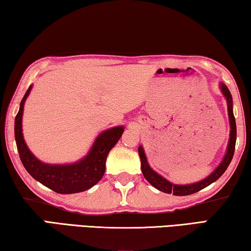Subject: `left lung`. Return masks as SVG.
<instances>
[{"label": "left lung", "mask_w": 251, "mask_h": 251, "mask_svg": "<svg viewBox=\"0 0 251 251\" xmlns=\"http://www.w3.org/2000/svg\"><path fill=\"white\" fill-rule=\"evenodd\" d=\"M220 90H222V93L224 94V96L226 97V100H227L229 123H230V136H229L227 151L223 161L218 165V167L216 168L209 176L205 178V179L195 182V184H189V185L173 184V182L165 179L163 176L158 175L156 172L152 171L150 165H148V161H147L143 146L138 147V154H139V157H141L143 175L151 185H152L155 188L160 190V192L166 193V194H173L175 195V196H187V195H192L212 184V182L217 180L218 178L222 176L225 172H226V169L228 168L229 164H230V161L232 159L233 152H235L237 128H236L235 116H233V112H232V97H231L230 92H229L226 85L223 83L220 84Z\"/></svg>", "instance_id": "1"}]
</instances>
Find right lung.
<instances>
[{
	"instance_id": "obj_1",
	"label": "right lung",
	"mask_w": 251,
	"mask_h": 251,
	"mask_svg": "<svg viewBox=\"0 0 251 251\" xmlns=\"http://www.w3.org/2000/svg\"><path fill=\"white\" fill-rule=\"evenodd\" d=\"M31 90L32 85L21 100L14 126L16 146L23 166L34 179L57 194H75L90 189L104 176L106 158L109 151L120 141L124 127L116 126L100 133L88 154L74 164L50 165L42 163L28 150L22 134L24 103Z\"/></svg>"
}]
</instances>
